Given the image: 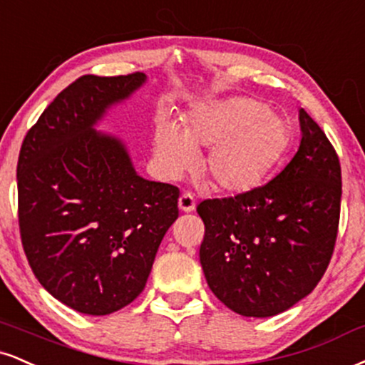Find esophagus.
I'll use <instances>...</instances> for the list:
<instances>
[{
  "label": "esophagus",
  "mask_w": 365,
  "mask_h": 365,
  "mask_svg": "<svg viewBox=\"0 0 365 365\" xmlns=\"http://www.w3.org/2000/svg\"><path fill=\"white\" fill-rule=\"evenodd\" d=\"M178 209L183 210V212H194V210H195V199H194V195L188 194V192H185V194L180 195Z\"/></svg>",
  "instance_id": "1"
}]
</instances>
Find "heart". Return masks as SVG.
<instances>
[{
  "mask_svg": "<svg viewBox=\"0 0 365 365\" xmlns=\"http://www.w3.org/2000/svg\"><path fill=\"white\" fill-rule=\"evenodd\" d=\"M289 127L269 105L248 96L195 102L183 124L161 117L153 155L161 177L178 180L195 168L199 149L209 148L204 170L214 187L241 195L257 190L280 163Z\"/></svg>",
  "mask_w": 365,
  "mask_h": 365,
  "instance_id": "obj_1",
  "label": "heart"
}]
</instances>
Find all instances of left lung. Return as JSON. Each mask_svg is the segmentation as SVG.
Wrapping results in <instances>:
<instances>
[{
	"label": "left lung",
	"mask_w": 365,
	"mask_h": 365,
	"mask_svg": "<svg viewBox=\"0 0 365 365\" xmlns=\"http://www.w3.org/2000/svg\"><path fill=\"white\" fill-rule=\"evenodd\" d=\"M297 153L267 185L197 205L205 226L200 265L210 291L235 313L269 318L322 280L340 219L341 170L319 125L299 108Z\"/></svg>",
	"instance_id": "left-lung-1"
}]
</instances>
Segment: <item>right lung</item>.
I'll return each mask as SVG.
<instances>
[{
	"label": "right lung",
	"mask_w": 365,
	"mask_h": 365,
	"mask_svg": "<svg viewBox=\"0 0 365 365\" xmlns=\"http://www.w3.org/2000/svg\"><path fill=\"white\" fill-rule=\"evenodd\" d=\"M144 73L86 74L56 96L21 144V243L42 287L78 313L105 316L143 292L178 217V188L135 171L124 139L96 130L146 85Z\"/></svg>",
	"instance_id": "1"
}]
</instances>
